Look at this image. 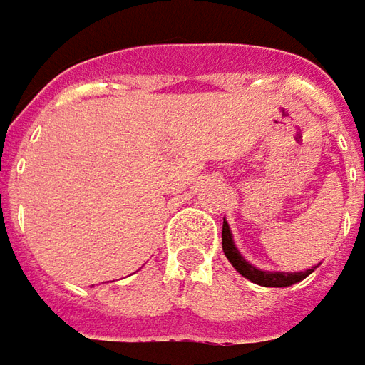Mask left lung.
<instances>
[{"label":"left lung","mask_w":365,"mask_h":365,"mask_svg":"<svg viewBox=\"0 0 365 365\" xmlns=\"http://www.w3.org/2000/svg\"><path fill=\"white\" fill-rule=\"evenodd\" d=\"M222 251L227 255V259L232 263V267L241 274L247 279H251L253 284H259V286H265V288H288L292 286L296 282L304 279L314 272L312 269H307V272H263V269H257L255 265H251L249 262H245V257L239 253V249L235 247V241H232V232L229 229V222L225 220L222 222Z\"/></svg>","instance_id":"8db88e82"}]
</instances>
